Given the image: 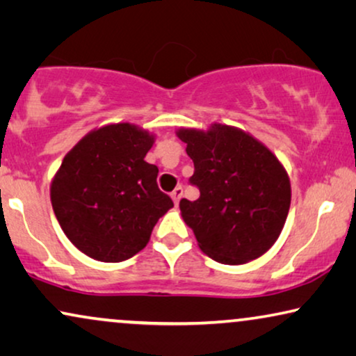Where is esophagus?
I'll use <instances>...</instances> for the list:
<instances>
[{
	"mask_svg": "<svg viewBox=\"0 0 356 356\" xmlns=\"http://www.w3.org/2000/svg\"><path fill=\"white\" fill-rule=\"evenodd\" d=\"M182 193H184V188L179 186V187H175L172 192H170V197H172V200H174V203L175 205H179V202H181V198H182Z\"/></svg>",
	"mask_w": 356,
	"mask_h": 356,
	"instance_id": "obj_1",
	"label": "esophagus"
}]
</instances>
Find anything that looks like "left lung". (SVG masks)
Masks as SVG:
<instances>
[{
  "label": "left lung",
  "instance_id": "8db88e82",
  "mask_svg": "<svg viewBox=\"0 0 356 356\" xmlns=\"http://www.w3.org/2000/svg\"><path fill=\"white\" fill-rule=\"evenodd\" d=\"M195 165V202L182 198V220L203 254L220 264L243 265L277 243L291 203V184L280 159L248 131L211 123L207 130L179 129Z\"/></svg>",
  "mask_w": 356,
  "mask_h": 356
}]
</instances>
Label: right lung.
I'll return each mask as SVG.
<instances>
[{
  "label": "right lung",
  "instance_id": "add662e5",
  "mask_svg": "<svg viewBox=\"0 0 356 356\" xmlns=\"http://www.w3.org/2000/svg\"><path fill=\"white\" fill-rule=\"evenodd\" d=\"M156 136L130 122L83 136L61 161L50 200L66 238L99 262H122L149 243L174 207L158 188V168L145 161Z\"/></svg>",
  "mask_w": 356,
  "mask_h": 356
}]
</instances>
